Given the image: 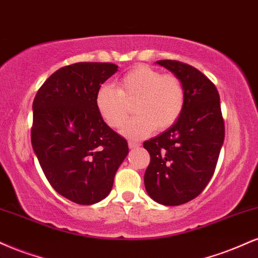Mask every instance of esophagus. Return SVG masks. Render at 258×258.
Segmentation results:
<instances>
[{
    "mask_svg": "<svg viewBox=\"0 0 258 258\" xmlns=\"http://www.w3.org/2000/svg\"><path fill=\"white\" fill-rule=\"evenodd\" d=\"M141 146V143H138V142H133V141H130L128 142V147L130 149H137Z\"/></svg>",
    "mask_w": 258,
    "mask_h": 258,
    "instance_id": "1",
    "label": "esophagus"
}]
</instances>
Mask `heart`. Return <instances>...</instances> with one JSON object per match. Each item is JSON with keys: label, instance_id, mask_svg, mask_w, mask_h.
Wrapping results in <instances>:
<instances>
[{"label": "heart", "instance_id": "b5f03b06", "mask_svg": "<svg viewBox=\"0 0 258 258\" xmlns=\"http://www.w3.org/2000/svg\"><path fill=\"white\" fill-rule=\"evenodd\" d=\"M111 85L100 86L96 104L99 114L112 128H120L131 114L122 132L127 137L142 138L154 128L164 131L182 114L185 102L183 82L174 74H161L148 65H137Z\"/></svg>", "mask_w": 258, "mask_h": 258}]
</instances>
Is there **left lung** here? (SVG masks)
<instances>
[{"instance_id": "8db88e82", "label": "left lung", "mask_w": 258, "mask_h": 258, "mask_svg": "<svg viewBox=\"0 0 258 258\" xmlns=\"http://www.w3.org/2000/svg\"><path fill=\"white\" fill-rule=\"evenodd\" d=\"M156 63L180 79L185 102L170 128L143 143L150 155L144 185L154 201L177 206L197 198L214 176L224 121L217 88L203 73L178 60Z\"/></svg>"}]
</instances>
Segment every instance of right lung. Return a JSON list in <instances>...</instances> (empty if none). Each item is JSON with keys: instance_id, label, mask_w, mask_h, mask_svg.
<instances>
[{"instance_id": "obj_1", "label": "right lung", "mask_w": 258, "mask_h": 258, "mask_svg": "<svg viewBox=\"0 0 258 258\" xmlns=\"http://www.w3.org/2000/svg\"><path fill=\"white\" fill-rule=\"evenodd\" d=\"M117 72L111 63H75L53 73L36 93L32 149L58 194L92 205L110 193L127 141L103 120L96 104L102 84Z\"/></svg>"}]
</instances>
